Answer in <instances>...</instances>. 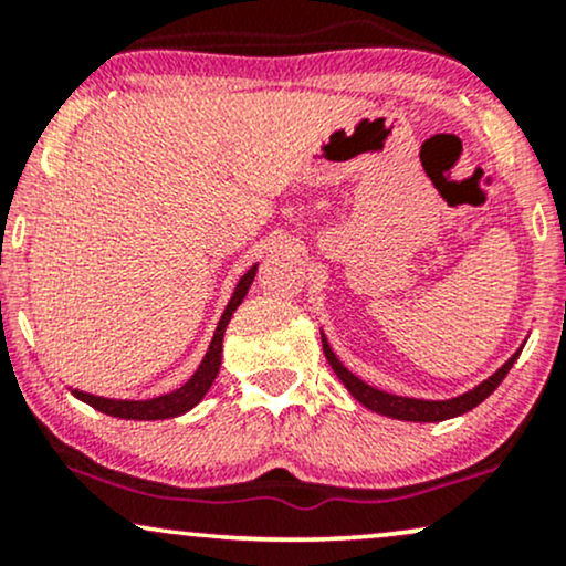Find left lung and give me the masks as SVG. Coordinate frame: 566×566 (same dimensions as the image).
<instances>
[{
    "mask_svg": "<svg viewBox=\"0 0 566 566\" xmlns=\"http://www.w3.org/2000/svg\"><path fill=\"white\" fill-rule=\"evenodd\" d=\"M322 346H324V356H327L329 367L335 369L337 378L343 380V386L348 388L350 396H354L359 405H365L367 409H373V412H378V415H386V418L409 420V423H439V420L458 418V415L469 412V409L482 405L486 396H490L500 386V382H503L505 375H509V369L513 367V361H516L518 354H522V348H518L516 354H513L495 375H490V378H486L484 382H479V386L471 388V391L454 396V399L428 401V399H409V396H396V394L380 391V388L367 386L365 380H359L354 373H348V369L340 365V359L333 354V348H329L327 337L324 335H322Z\"/></svg>",
    "mask_w": 566,
    "mask_h": 566,
    "instance_id": "8db88e82",
    "label": "left lung"
}]
</instances>
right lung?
I'll return each instance as SVG.
<instances>
[{
    "mask_svg": "<svg viewBox=\"0 0 566 566\" xmlns=\"http://www.w3.org/2000/svg\"><path fill=\"white\" fill-rule=\"evenodd\" d=\"M258 265H252L247 274L239 279L237 290H233L229 305H226L223 316H220L216 335H212L210 348H207L205 359L197 373L188 378L184 386L175 388V391L165 394V396H154V399H143V401H133V399H103V396H93V394H84V391H74L76 399L87 401L90 407H95L97 412H106L112 418H125V420H165V418H178V415L188 412L191 407H197L205 394L210 391L212 380L218 378V369H220V354H223V333L229 327L233 311L237 305L244 301L247 290H250L252 279H255Z\"/></svg>",
    "mask_w": 566,
    "mask_h": 566,
    "instance_id": "1",
    "label": "right lung"
}]
</instances>
